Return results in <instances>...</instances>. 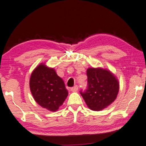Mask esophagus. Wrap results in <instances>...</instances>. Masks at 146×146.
<instances>
[{
  "mask_svg": "<svg viewBox=\"0 0 146 146\" xmlns=\"http://www.w3.org/2000/svg\"><path fill=\"white\" fill-rule=\"evenodd\" d=\"M78 89V87L77 86V85H75V86H74L73 87H71V90L72 91V92H76L77 90Z\"/></svg>",
  "mask_w": 146,
  "mask_h": 146,
  "instance_id": "esophagus-1",
  "label": "esophagus"
}]
</instances>
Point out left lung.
<instances>
[{"instance_id": "8db88e82", "label": "left lung", "mask_w": 146, "mask_h": 146, "mask_svg": "<svg viewBox=\"0 0 146 146\" xmlns=\"http://www.w3.org/2000/svg\"><path fill=\"white\" fill-rule=\"evenodd\" d=\"M88 88L80 94L90 110L99 111L115 101L119 89L118 80L106 69L89 68L87 70Z\"/></svg>"}]
</instances>
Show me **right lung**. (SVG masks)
I'll use <instances>...</instances> for the list:
<instances>
[{"label":"right lung","mask_w":146,"mask_h":146,"mask_svg":"<svg viewBox=\"0 0 146 146\" xmlns=\"http://www.w3.org/2000/svg\"><path fill=\"white\" fill-rule=\"evenodd\" d=\"M30 88L37 104L50 111L59 110L68 95L62 79L54 68L43 62L31 73Z\"/></svg>","instance_id":"obj_1"}]
</instances>
